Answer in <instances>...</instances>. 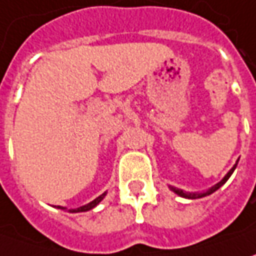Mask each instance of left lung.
Wrapping results in <instances>:
<instances>
[{
  "mask_svg": "<svg viewBox=\"0 0 256 256\" xmlns=\"http://www.w3.org/2000/svg\"><path fill=\"white\" fill-rule=\"evenodd\" d=\"M236 164H238V162H236ZM236 164H235V165L232 166L231 170H230V172H228V174H226V175H225V176L222 178L221 181L218 182L216 185H214L212 188H210V190H208V191H206V192H186V191H182V190H178V188H175V186H170V190L175 192L176 195H180V196H182V198H188V200H198V198H202V196L211 195L212 192H215V191H216V190H220L222 185H224L225 182L230 180V176H231V175H232V172L235 171V168H236Z\"/></svg>",
  "mask_w": 256,
  "mask_h": 256,
  "instance_id": "left-lung-1",
  "label": "left lung"
}]
</instances>
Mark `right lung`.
I'll return each mask as SVG.
<instances>
[{
    "instance_id": "1",
    "label": "right lung",
    "mask_w": 256,
    "mask_h": 256,
    "mask_svg": "<svg viewBox=\"0 0 256 256\" xmlns=\"http://www.w3.org/2000/svg\"><path fill=\"white\" fill-rule=\"evenodd\" d=\"M106 195V192H104L102 195H100L98 198H95L94 201H91L90 204H86V205H84V206H80V208H76V210H70V212H86L90 211V210H92V208H95L100 202L102 201L104 196ZM56 208H60V210H66V208H64V206H56Z\"/></svg>"
}]
</instances>
